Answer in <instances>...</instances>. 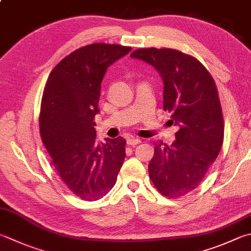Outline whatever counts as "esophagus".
<instances>
[{
    "mask_svg": "<svg viewBox=\"0 0 251 251\" xmlns=\"http://www.w3.org/2000/svg\"><path fill=\"white\" fill-rule=\"evenodd\" d=\"M126 143L129 144V145H131V146H134L136 144L141 143V140L140 139H136V138H129V139L126 140Z\"/></svg>",
    "mask_w": 251,
    "mask_h": 251,
    "instance_id": "esophagus-1",
    "label": "esophagus"
}]
</instances>
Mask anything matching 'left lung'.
<instances>
[{
  "label": "left lung",
  "instance_id": "left-lung-1",
  "mask_svg": "<svg viewBox=\"0 0 251 251\" xmlns=\"http://www.w3.org/2000/svg\"><path fill=\"white\" fill-rule=\"evenodd\" d=\"M142 60L163 79L164 110L179 126L172 145L155 143L149 174L163 196L179 198L199 186L219 155L224 139L217 89L206 69L191 55L174 49H139Z\"/></svg>",
  "mask_w": 251,
  "mask_h": 251
}]
</instances>
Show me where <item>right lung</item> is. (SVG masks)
Returning <instances> with one entry per match:
<instances>
[{"instance_id":"right-lung-1","label":"right lung","mask_w":251,"mask_h":251,"mask_svg":"<svg viewBox=\"0 0 251 251\" xmlns=\"http://www.w3.org/2000/svg\"><path fill=\"white\" fill-rule=\"evenodd\" d=\"M132 49L93 44L75 50L52 70L40 111V134L61 179L86 201L106 196L126 157L124 138L98 143L94 118L99 112L107 69Z\"/></svg>"}]
</instances>
